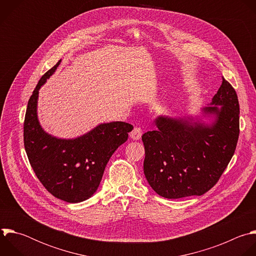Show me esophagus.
Returning <instances> with one entry per match:
<instances>
[{
  "mask_svg": "<svg viewBox=\"0 0 256 256\" xmlns=\"http://www.w3.org/2000/svg\"><path fill=\"white\" fill-rule=\"evenodd\" d=\"M141 135H142V129L139 128V127H135L131 133H130V137L133 139V140H139L141 138Z\"/></svg>",
  "mask_w": 256,
  "mask_h": 256,
  "instance_id": "34e87169",
  "label": "esophagus"
}]
</instances>
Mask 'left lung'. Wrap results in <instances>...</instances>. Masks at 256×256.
Returning a JSON list of instances; mask_svg holds the SVG:
<instances>
[{
  "instance_id": "1",
  "label": "left lung",
  "mask_w": 256,
  "mask_h": 256,
  "mask_svg": "<svg viewBox=\"0 0 256 256\" xmlns=\"http://www.w3.org/2000/svg\"><path fill=\"white\" fill-rule=\"evenodd\" d=\"M239 113L236 92L222 78L209 106L200 109L202 117L158 116V129L142 135L143 170L152 190L166 198L202 196L211 190L235 152Z\"/></svg>"
}]
</instances>
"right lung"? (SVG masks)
<instances>
[{"mask_svg": "<svg viewBox=\"0 0 256 256\" xmlns=\"http://www.w3.org/2000/svg\"><path fill=\"white\" fill-rule=\"evenodd\" d=\"M62 60L39 80L29 98L24 121V146L29 162L44 188L58 198L80 202L98 190L116 149L128 139L133 126L125 122L100 123L76 138H58L44 131L37 115L40 88Z\"/></svg>", "mask_w": 256, "mask_h": 256, "instance_id": "add662e5", "label": "right lung"}]
</instances>
